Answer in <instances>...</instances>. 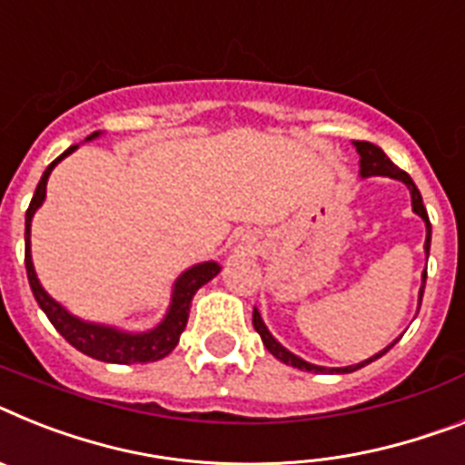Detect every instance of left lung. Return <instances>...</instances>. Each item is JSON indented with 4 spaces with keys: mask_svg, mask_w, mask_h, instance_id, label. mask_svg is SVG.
<instances>
[{
    "mask_svg": "<svg viewBox=\"0 0 465 465\" xmlns=\"http://www.w3.org/2000/svg\"><path fill=\"white\" fill-rule=\"evenodd\" d=\"M352 143H354V148H357V153H359V177H361V179H366V177H390V179H397V182H401V184L407 186L409 193H411V210L419 214L420 220L425 222V245H423L425 257L430 255V236H432L430 220H428V213H425L423 198H420V191L416 189V184H413V179L409 177L404 170H400V167H397L395 163H392V160H390L388 155L383 153V148L376 146V143H371V142H352ZM423 288H425V272H423V281H420V291H419V307H420V300H423ZM252 326H255V331L260 333V338H262L264 347H267L269 352L274 354L279 361L292 366V369H300V371H314V373H326V371H329V373H352V371H357V369H361V366L376 361L378 357H383L390 347L400 341V338H397V341L390 342L385 350L376 352L373 357L364 359V361H359V364L342 366V369H326V366L310 364V361H305V359L298 357V354H292L291 350H286V347L281 345L274 335L269 333L267 326H264L262 314L257 312V307L252 310Z\"/></svg>",
    "mask_w": 465,
    "mask_h": 465,
    "instance_id": "1",
    "label": "left lung"
}]
</instances>
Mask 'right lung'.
<instances>
[{
    "mask_svg": "<svg viewBox=\"0 0 465 465\" xmlns=\"http://www.w3.org/2000/svg\"><path fill=\"white\" fill-rule=\"evenodd\" d=\"M99 136L101 132H94L84 142H94ZM77 146H70L68 151H64V153L54 160L52 165L46 167L40 184L35 189L30 208L25 213V272L27 281H30V288H33V295L37 300V305L42 307V312L49 317V322L54 323V329L64 335L65 341L75 347V350H80L82 354L99 359V361H108V364H146V361H158V359L167 357L177 347L179 335H182V331L186 329V322H189L191 300H193L198 288L205 286L208 281H213L214 276L220 274L222 267L210 260V262H198L193 267L184 269L173 283V295H170V305H167L165 317L160 319V323H155L153 329L148 331H123L115 329V326H108V323L84 322V319L70 314L61 302H56L45 291V286L37 279V272H35L33 264V252H30V226H33L35 213L42 208V203L46 198L49 174Z\"/></svg>",
    "mask_w": 465,
    "mask_h": 465,
    "instance_id": "add662e5",
    "label": "right lung"
}]
</instances>
